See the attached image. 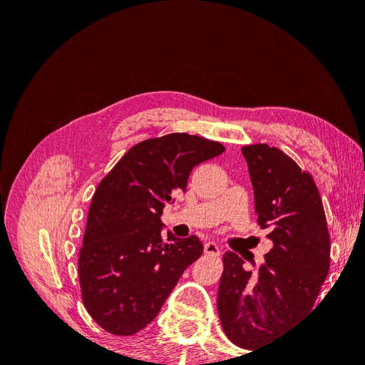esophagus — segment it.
<instances>
[{"mask_svg": "<svg viewBox=\"0 0 365 365\" xmlns=\"http://www.w3.org/2000/svg\"><path fill=\"white\" fill-rule=\"evenodd\" d=\"M204 251L205 254H210V256H219L220 254V248L217 247V244H215V242H207L204 245Z\"/></svg>", "mask_w": 365, "mask_h": 365, "instance_id": "34e87169", "label": "esophagus"}]
</instances>
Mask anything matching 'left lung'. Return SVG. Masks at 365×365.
I'll list each match as a JSON object with an SVG mask.
<instances>
[{"label": "left lung", "mask_w": 365, "mask_h": 365, "mask_svg": "<svg viewBox=\"0 0 365 365\" xmlns=\"http://www.w3.org/2000/svg\"><path fill=\"white\" fill-rule=\"evenodd\" d=\"M257 222L272 250L257 272L236 252L224 254L217 312L227 338L254 350L279 338L312 311L330 267V236L322 196L291 157L268 145L242 148Z\"/></svg>", "instance_id": "8db88e82"}]
</instances>
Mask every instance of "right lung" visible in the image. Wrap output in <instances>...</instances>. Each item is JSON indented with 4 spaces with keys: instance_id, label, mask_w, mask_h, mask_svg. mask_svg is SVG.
Returning <instances> with one entry per match:
<instances>
[{
    "instance_id": "1",
    "label": "right lung",
    "mask_w": 365,
    "mask_h": 365,
    "mask_svg": "<svg viewBox=\"0 0 365 365\" xmlns=\"http://www.w3.org/2000/svg\"><path fill=\"white\" fill-rule=\"evenodd\" d=\"M217 141L189 134L149 138L130 148L97 185L79 252V282L88 314L106 332L145 329L201 257L196 236L161 237L163 208L185 192L195 165L220 155Z\"/></svg>"
}]
</instances>
